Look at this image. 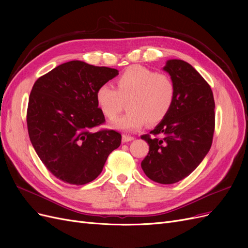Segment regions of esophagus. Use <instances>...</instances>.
Segmentation results:
<instances>
[{"label":"esophagus","mask_w":248,"mask_h":248,"mask_svg":"<svg viewBox=\"0 0 248 248\" xmlns=\"http://www.w3.org/2000/svg\"><path fill=\"white\" fill-rule=\"evenodd\" d=\"M134 140L133 137L127 136V134H123V137H122V141H123V142H128V141H131V140Z\"/></svg>","instance_id":"1"}]
</instances>
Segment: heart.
Returning <instances> with one entry per match:
<instances>
[{
  "instance_id": "obj_1",
  "label": "heart",
  "mask_w": 248,
  "mask_h": 248,
  "mask_svg": "<svg viewBox=\"0 0 248 248\" xmlns=\"http://www.w3.org/2000/svg\"><path fill=\"white\" fill-rule=\"evenodd\" d=\"M175 96V81L169 74L134 65L116 79V89L108 84L97 89L96 101L102 114L112 120L127 100L128 111L114 120L110 126L119 130L134 131L147 122L157 124L162 121L169 114Z\"/></svg>"
}]
</instances>
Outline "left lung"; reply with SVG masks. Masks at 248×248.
<instances>
[{
    "mask_svg": "<svg viewBox=\"0 0 248 248\" xmlns=\"http://www.w3.org/2000/svg\"><path fill=\"white\" fill-rule=\"evenodd\" d=\"M163 70L175 81V100L167 117L141 136L149 153L140 166L152 181L174 184L189 176L211 148L215 103L209 84L190 64L169 60Z\"/></svg>",
    "mask_w": 248,
    "mask_h": 248,
    "instance_id": "obj_1",
    "label": "left lung"
}]
</instances>
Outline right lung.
Returning a JSON list of instances; mask_svg holds the SVG:
<instances>
[{
	"label": "right lung",
	"mask_w": 248,
	"mask_h": 248,
	"mask_svg": "<svg viewBox=\"0 0 248 248\" xmlns=\"http://www.w3.org/2000/svg\"><path fill=\"white\" fill-rule=\"evenodd\" d=\"M118 74L114 68L70 61L35 81L27 111L29 137L44 166L65 183L93 181L121 145L115 130H91L106 122L97 89Z\"/></svg>",
	"instance_id": "right-lung-1"
}]
</instances>
